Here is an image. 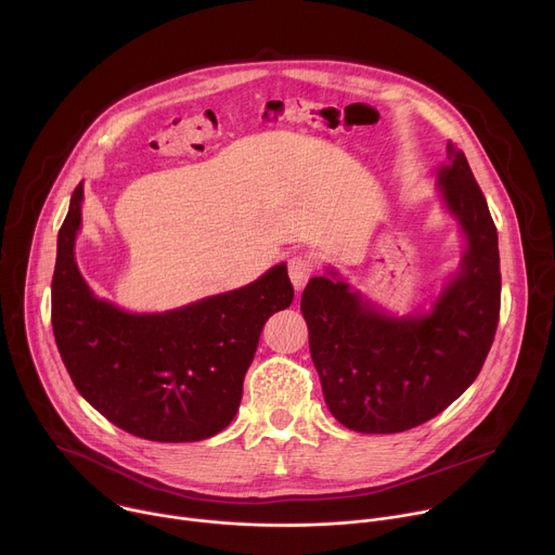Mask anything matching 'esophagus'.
Here are the masks:
<instances>
[{
	"label": "esophagus",
	"mask_w": 555,
	"mask_h": 555,
	"mask_svg": "<svg viewBox=\"0 0 555 555\" xmlns=\"http://www.w3.org/2000/svg\"><path fill=\"white\" fill-rule=\"evenodd\" d=\"M287 268H289V279H292L294 287H296V289H302V287L307 285L309 276H311L313 270H315V261H313L311 255H294V257L289 259Z\"/></svg>",
	"instance_id": "34e87169"
}]
</instances>
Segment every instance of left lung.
I'll use <instances>...</instances> for the list:
<instances>
[{
	"label": "left lung",
	"instance_id": "left-lung-1",
	"mask_svg": "<svg viewBox=\"0 0 555 555\" xmlns=\"http://www.w3.org/2000/svg\"><path fill=\"white\" fill-rule=\"evenodd\" d=\"M439 191L467 240L430 313L388 319L340 279L313 276L300 298L309 353L332 415L356 433L411 430L477 379L501 313L499 234L461 149L448 142Z\"/></svg>",
	"mask_w": 555,
	"mask_h": 555
}]
</instances>
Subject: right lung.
<instances>
[{
    "label": "right lung",
    "instance_id": "right-lung-1",
    "mask_svg": "<svg viewBox=\"0 0 555 555\" xmlns=\"http://www.w3.org/2000/svg\"><path fill=\"white\" fill-rule=\"evenodd\" d=\"M83 182L59 230L52 330L76 390L114 426L149 441H199L236 415L244 377L274 311L292 305L285 263L255 283L165 313L96 298L74 261Z\"/></svg>",
    "mask_w": 555,
    "mask_h": 555
}]
</instances>
